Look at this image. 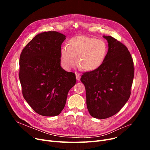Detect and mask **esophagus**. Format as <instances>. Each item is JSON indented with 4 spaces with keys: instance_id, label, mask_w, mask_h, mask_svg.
Instances as JSON below:
<instances>
[{
    "instance_id": "1",
    "label": "esophagus",
    "mask_w": 150,
    "mask_h": 150,
    "mask_svg": "<svg viewBox=\"0 0 150 150\" xmlns=\"http://www.w3.org/2000/svg\"><path fill=\"white\" fill-rule=\"evenodd\" d=\"M75 75H76V80H77L78 81H79V80H80V78H81V75H80V74L77 73V72H75Z\"/></svg>"
}]
</instances>
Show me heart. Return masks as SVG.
Wrapping results in <instances>:
<instances>
[{
	"label": "heart",
	"instance_id": "heart-1",
	"mask_svg": "<svg viewBox=\"0 0 150 150\" xmlns=\"http://www.w3.org/2000/svg\"><path fill=\"white\" fill-rule=\"evenodd\" d=\"M67 47L60 50V62L62 67L69 70L75 64L86 71L98 69L105 61L108 53V47L102 40L86 36H78L69 39Z\"/></svg>",
	"mask_w": 150,
	"mask_h": 150
}]
</instances>
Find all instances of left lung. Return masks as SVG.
I'll return each instance as SVG.
<instances>
[{
    "instance_id": "8db88e82",
    "label": "left lung",
    "mask_w": 150,
    "mask_h": 150,
    "mask_svg": "<svg viewBox=\"0 0 150 150\" xmlns=\"http://www.w3.org/2000/svg\"><path fill=\"white\" fill-rule=\"evenodd\" d=\"M103 38L108 42L105 61L98 69L84 73L81 78L89 112L99 119L115 115L128 101L134 74L127 47L111 36Z\"/></svg>"
}]
</instances>
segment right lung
I'll use <instances>...</instances> for the list:
<instances>
[{"label":"right lung","mask_w":150,"mask_h":150,"mask_svg":"<svg viewBox=\"0 0 150 150\" xmlns=\"http://www.w3.org/2000/svg\"><path fill=\"white\" fill-rule=\"evenodd\" d=\"M65 39L57 31L39 33L21 54L19 76L23 96L41 115H59L76 83L75 74L61 67L60 50Z\"/></svg>","instance_id":"obj_1"}]
</instances>
